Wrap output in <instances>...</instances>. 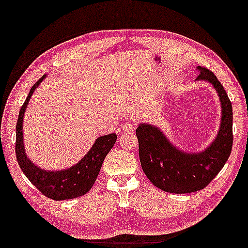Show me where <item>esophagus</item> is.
Listing matches in <instances>:
<instances>
[{"label": "esophagus", "mask_w": 248, "mask_h": 248, "mask_svg": "<svg viewBox=\"0 0 248 248\" xmlns=\"http://www.w3.org/2000/svg\"><path fill=\"white\" fill-rule=\"evenodd\" d=\"M134 125L131 123H124L123 126H122V129H123L124 132H131L132 130H134Z\"/></svg>", "instance_id": "obj_1"}]
</instances>
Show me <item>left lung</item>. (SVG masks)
Listing matches in <instances>:
<instances>
[{"mask_svg":"<svg viewBox=\"0 0 248 248\" xmlns=\"http://www.w3.org/2000/svg\"><path fill=\"white\" fill-rule=\"evenodd\" d=\"M197 80L208 81L221 101V125L213 143L201 153H186L175 148L161 130L150 124L136 129L142 170L153 185L165 192L190 193L203 190L218 174L233 147L232 103L213 71L197 67Z\"/></svg>","mask_w":248,"mask_h":248,"instance_id":"left-lung-1","label":"left lung"}]
</instances>
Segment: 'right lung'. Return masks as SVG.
<instances>
[{"instance_id": "obj_1", "label": "right lung", "mask_w": 248, "mask_h": 248, "mask_svg": "<svg viewBox=\"0 0 248 248\" xmlns=\"http://www.w3.org/2000/svg\"><path fill=\"white\" fill-rule=\"evenodd\" d=\"M45 76H42L34 86L31 88L29 95L25 100L19 112V118L16 123V142H15V153L20 168L31 183L47 198L53 201H65L71 198L81 197L86 195L92 188L93 184L98 178L104 160L109 150L114 145L117 140L116 134L105 135L96 139L93 147L88 153L73 167L62 170H45L37 167L27 157L24 148V136H22V123L24 114L33 92L40 85Z\"/></svg>"}]
</instances>
